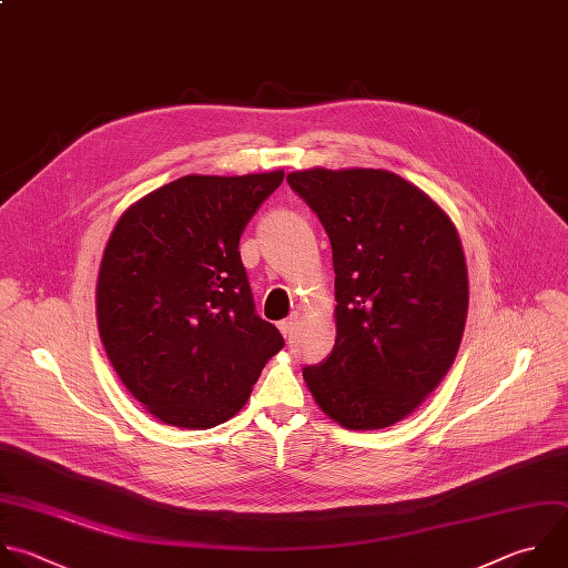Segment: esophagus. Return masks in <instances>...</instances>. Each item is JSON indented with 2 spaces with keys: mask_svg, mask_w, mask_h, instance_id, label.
Returning a JSON list of instances; mask_svg holds the SVG:
<instances>
[{
  "mask_svg": "<svg viewBox=\"0 0 568 568\" xmlns=\"http://www.w3.org/2000/svg\"><path fill=\"white\" fill-rule=\"evenodd\" d=\"M294 325H296V316H287V318H283V321L278 323V329L283 332V336H290L292 329H294Z\"/></svg>",
  "mask_w": 568,
  "mask_h": 568,
  "instance_id": "1",
  "label": "esophagus"
}]
</instances>
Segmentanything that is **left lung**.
<instances>
[{"label": "left lung", "instance_id": "1", "mask_svg": "<svg viewBox=\"0 0 568 568\" xmlns=\"http://www.w3.org/2000/svg\"><path fill=\"white\" fill-rule=\"evenodd\" d=\"M287 182L318 216L336 274V341L303 379L343 428L393 426L439 386L459 349L468 274L457 230L384 169H307Z\"/></svg>", "mask_w": 568, "mask_h": 568}]
</instances>
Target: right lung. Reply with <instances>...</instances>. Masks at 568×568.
<instances>
[{
	"label": "right lung",
	"instance_id": "1",
	"mask_svg": "<svg viewBox=\"0 0 568 568\" xmlns=\"http://www.w3.org/2000/svg\"><path fill=\"white\" fill-rule=\"evenodd\" d=\"M283 175H184L111 232L95 294L100 336L126 390L164 424L227 422L285 345L256 314L239 250Z\"/></svg>",
	"mask_w": 568,
	"mask_h": 568
}]
</instances>
